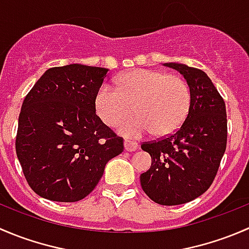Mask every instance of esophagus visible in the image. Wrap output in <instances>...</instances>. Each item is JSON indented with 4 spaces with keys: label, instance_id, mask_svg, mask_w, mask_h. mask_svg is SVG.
<instances>
[{
    "label": "esophagus",
    "instance_id": "34e87169",
    "mask_svg": "<svg viewBox=\"0 0 249 249\" xmlns=\"http://www.w3.org/2000/svg\"><path fill=\"white\" fill-rule=\"evenodd\" d=\"M124 147H125V150H127V152H135V150L139 148V143L135 142V141L125 140Z\"/></svg>",
    "mask_w": 249,
    "mask_h": 249
}]
</instances>
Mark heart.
<instances>
[{
  "mask_svg": "<svg viewBox=\"0 0 249 249\" xmlns=\"http://www.w3.org/2000/svg\"><path fill=\"white\" fill-rule=\"evenodd\" d=\"M115 89L104 85L95 97V109L102 122L117 126L126 137H141L152 131L155 136H169L177 131L192 106V90L187 80L177 74L157 70L137 69L115 79Z\"/></svg>",
  "mask_w": 249,
  "mask_h": 249,
  "instance_id": "heart-1",
  "label": "heart"
}]
</instances>
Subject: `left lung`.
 I'll return each instance as SVG.
<instances>
[{
    "label": "left lung",
    "mask_w": 249,
    "mask_h": 249,
    "mask_svg": "<svg viewBox=\"0 0 249 249\" xmlns=\"http://www.w3.org/2000/svg\"><path fill=\"white\" fill-rule=\"evenodd\" d=\"M164 65L187 79L192 106L175 134L141 144L152 166L140 179L150 200L175 206L196 199L213 183L227 148L228 120L224 100L205 72L176 62Z\"/></svg>",
    "instance_id": "8db88e82"
}]
</instances>
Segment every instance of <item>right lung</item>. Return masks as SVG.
I'll list each match as a JSON object with an SVG mask.
<instances>
[{"instance_id": "right-lung-1", "label": "right lung", "mask_w": 249, "mask_h": 249, "mask_svg": "<svg viewBox=\"0 0 249 249\" xmlns=\"http://www.w3.org/2000/svg\"><path fill=\"white\" fill-rule=\"evenodd\" d=\"M108 70L72 64L53 67L25 96L17 157L31 189L52 201L90 194L124 140L96 115L95 97Z\"/></svg>"}]
</instances>
